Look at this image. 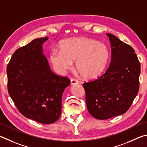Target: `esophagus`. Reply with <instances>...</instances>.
<instances>
[{
  "label": "esophagus",
  "mask_w": 147,
  "mask_h": 147,
  "mask_svg": "<svg viewBox=\"0 0 147 147\" xmlns=\"http://www.w3.org/2000/svg\"><path fill=\"white\" fill-rule=\"evenodd\" d=\"M70 83H71V84H76L79 83V81L76 79H71L70 81Z\"/></svg>",
  "instance_id": "obj_1"
}]
</instances>
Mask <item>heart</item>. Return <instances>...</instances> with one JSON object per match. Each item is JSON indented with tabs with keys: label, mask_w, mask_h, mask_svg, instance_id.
Listing matches in <instances>:
<instances>
[{
	"label": "heart",
	"mask_w": 147,
	"mask_h": 147,
	"mask_svg": "<svg viewBox=\"0 0 147 147\" xmlns=\"http://www.w3.org/2000/svg\"><path fill=\"white\" fill-rule=\"evenodd\" d=\"M61 50L53 49L50 60L54 69L64 73L76 61V69L86 79L99 76L106 68L110 57L109 48L104 43L87 37L68 38L61 44Z\"/></svg>",
	"instance_id": "b5f03b06"
}]
</instances>
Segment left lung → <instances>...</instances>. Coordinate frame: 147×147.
Returning a JSON list of instances; mask_svg holds the SVG:
<instances>
[{"label": "left lung", "instance_id": "1", "mask_svg": "<svg viewBox=\"0 0 147 147\" xmlns=\"http://www.w3.org/2000/svg\"><path fill=\"white\" fill-rule=\"evenodd\" d=\"M112 58L105 73L83 83L90 114L97 119H108L129 109L140 88V63L135 50L115 35L107 33Z\"/></svg>", "mask_w": 147, "mask_h": 147}]
</instances>
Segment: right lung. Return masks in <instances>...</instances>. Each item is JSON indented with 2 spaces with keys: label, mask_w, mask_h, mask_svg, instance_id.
I'll list each match as a JSON object with an SVG mask.
<instances>
[{
  "label": "right lung",
  "mask_w": 147,
  "mask_h": 147,
  "mask_svg": "<svg viewBox=\"0 0 147 147\" xmlns=\"http://www.w3.org/2000/svg\"><path fill=\"white\" fill-rule=\"evenodd\" d=\"M48 37L18 48L7 66V90L20 113L42 124H51L61 113L63 92L70 80L51 70L42 53Z\"/></svg>",
  "instance_id": "obj_1"
}]
</instances>
